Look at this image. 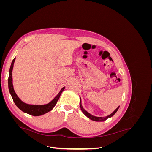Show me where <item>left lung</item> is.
<instances>
[{
	"mask_svg": "<svg viewBox=\"0 0 152 152\" xmlns=\"http://www.w3.org/2000/svg\"><path fill=\"white\" fill-rule=\"evenodd\" d=\"M80 109L82 110V113H83L86 117H87L89 118H90L91 120L93 121H96V122H102V121H104L105 120H107V119L108 118L112 117L113 115L117 112V110H118V109L119 108V106L115 110H114V111L112 113H110V115H108L106 116V117H96V116L93 115H91L89 112H87L86 110L83 108V107H82V103H81V99L80 98Z\"/></svg>",
	"mask_w": 152,
	"mask_h": 152,
	"instance_id": "8db88e82",
	"label": "left lung"
}]
</instances>
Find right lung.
<instances>
[{
	"label": "right lung",
	"instance_id": "obj_1",
	"mask_svg": "<svg viewBox=\"0 0 152 152\" xmlns=\"http://www.w3.org/2000/svg\"><path fill=\"white\" fill-rule=\"evenodd\" d=\"M16 58L13 59V60L11 63V65L10 69V75H9L8 78V87L9 91H10V94L11 95V97L13 99V102H15V104L17 106L18 108H20L21 111L23 112L31 115L34 116H40L46 113L50 110H52L53 108L56 105L58 100L63 90L65 89V87H63V88L59 92V93L55 96L54 98L50 101V102L47 104H31L26 103L18 97L16 93H15V89H14L13 84H12V69L14 66V63L15 61Z\"/></svg>",
	"mask_w": 152,
	"mask_h": 152
}]
</instances>
